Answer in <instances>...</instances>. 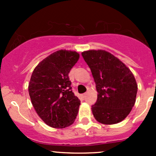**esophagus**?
<instances>
[{
    "label": "esophagus",
    "instance_id": "34e87169",
    "mask_svg": "<svg viewBox=\"0 0 156 156\" xmlns=\"http://www.w3.org/2000/svg\"><path fill=\"white\" fill-rule=\"evenodd\" d=\"M86 95H87V94H82V95H81V97H82L83 100H84V99H85Z\"/></svg>",
    "mask_w": 156,
    "mask_h": 156
}]
</instances>
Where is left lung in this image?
<instances>
[{"instance_id":"left-lung-1","label":"left lung","mask_w":156,"mask_h":156,"mask_svg":"<svg viewBox=\"0 0 156 156\" xmlns=\"http://www.w3.org/2000/svg\"><path fill=\"white\" fill-rule=\"evenodd\" d=\"M90 69L98 92L91 106L97 122L114 125L123 121L136 102L137 84L131 71L120 59L103 50L81 53Z\"/></svg>"}]
</instances>
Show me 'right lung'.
<instances>
[{
	"mask_svg": "<svg viewBox=\"0 0 156 156\" xmlns=\"http://www.w3.org/2000/svg\"><path fill=\"white\" fill-rule=\"evenodd\" d=\"M79 53L60 50L44 59L35 67L29 84L33 107L48 126L64 128L75 122L81 104L72 90L69 73Z\"/></svg>",
	"mask_w": 156,
	"mask_h": 156,
	"instance_id": "right-lung-1",
	"label": "right lung"
}]
</instances>
